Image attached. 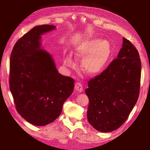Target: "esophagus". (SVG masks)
<instances>
[{"mask_svg": "<svg viewBox=\"0 0 150 150\" xmlns=\"http://www.w3.org/2000/svg\"><path fill=\"white\" fill-rule=\"evenodd\" d=\"M75 89L78 92H82L83 91V85L81 83H76L75 85Z\"/></svg>", "mask_w": 150, "mask_h": 150, "instance_id": "1", "label": "esophagus"}]
</instances>
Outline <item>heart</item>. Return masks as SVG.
<instances>
[{"label":"heart","mask_w":150,"mask_h":150,"mask_svg":"<svg viewBox=\"0 0 150 150\" xmlns=\"http://www.w3.org/2000/svg\"><path fill=\"white\" fill-rule=\"evenodd\" d=\"M111 53L110 44L106 40L88 39L80 42L75 47V55L83 58L81 67L88 75H96L105 68ZM64 63L68 67H73L71 57L68 56L64 59Z\"/></svg>","instance_id":"1"}]
</instances>
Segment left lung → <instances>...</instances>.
<instances>
[{
  "mask_svg": "<svg viewBox=\"0 0 150 150\" xmlns=\"http://www.w3.org/2000/svg\"><path fill=\"white\" fill-rule=\"evenodd\" d=\"M141 67L138 50L123 38L117 58L88 81L87 119L96 130L109 132L125 122L138 99Z\"/></svg>",
  "mask_w": 150,
  "mask_h": 150,
  "instance_id": "left-lung-1",
  "label": "left lung"
}]
</instances>
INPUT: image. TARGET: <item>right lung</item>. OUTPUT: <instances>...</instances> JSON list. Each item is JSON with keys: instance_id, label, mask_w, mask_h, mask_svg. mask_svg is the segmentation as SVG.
<instances>
[{"instance_id": "right-lung-1", "label": "right lung", "mask_w": 150, "mask_h": 150, "mask_svg": "<svg viewBox=\"0 0 150 150\" xmlns=\"http://www.w3.org/2000/svg\"><path fill=\"white\" fill-rule=\"evenodd\" d=\"M55 28L47 24L33 28L18 40L11 55L9 85L15 106L35 126L57 119L74 88V79L58 73L52 56L40 47L41 35Z\"/></svg>"}]
</instances>
